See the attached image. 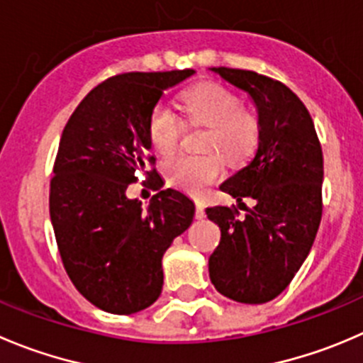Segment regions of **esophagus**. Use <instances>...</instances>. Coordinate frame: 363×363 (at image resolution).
I'll list each match as a JSON object with an SVG mask.
<instances>
[{
    "mask_svg": "<svg viewBox=\"0 0 363 363\" xmlns=\"http://www.w3.org/2000/svg\"><path fill=\"white\" fill-rule=\"evenodd\" d=\"M206 216V211H203V206L200 202H195V218H203Z\"/></svg>",
    "mask_w": 363,
    "mask_h": 363,
    "instance_id": "1",
    "label": "esophagus"
}]
</instances>
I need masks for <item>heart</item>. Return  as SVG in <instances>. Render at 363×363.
<instances>
[{
  "mask_svg": "<svg viewBox=\"0 0 363 363\" xmlns=\"http://www.w3.org/2000/svg\"><path fill=\"white\" fill-rule=\"evenodd\" d=\"M182 108L191 125L209 128L203 147L209 154H182L164 164L172 186L199 195L206 186L218 181L223 160L239 164L248 160L260 142V121L252 110L241 106V99L221 84H199L182 96ZM184 121L168 104H157L149 121V136L154 149L172 154L184 136Z\"/></svg>",
  "mask_w": 363,
  "mask_h": 363,
  "instance_id": "b5f03b06",
  "label": "heart"
}]
</instances>
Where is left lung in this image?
<instances>
[{
	"instance_id": "obj_1",
	"label": "left lung",
	"mask_w": 363,
	"mask_h": 363,
	"mask_svg": "<svg viewBox=\"0 0 363 363\" xmlns=\"http://www.w3.org/2000/svg\"><path fill=\"white\" fill-rule=\"evenodd\" d=\"M225 81L252 96L260 142L253 160L220 186L238 202L207 207L221 239L209 257L218 293L239 303H266L291 284L312 248L323 214V150L311 113L277 79L253 70L213 67ZM242 203H239L241 207Z\"/></svg>"
}]
</instances>
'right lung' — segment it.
<instances>
[{
    "label": "right lung",
    "mask_w": 363,
    "mask_h": 363,
    "mask_svg": "<svg viewBox=\"0 0 363 363\" xmlns=\"http://www.w3.org/2000/svg\"><path fill=\"white\" fill-rule=\"evenodd\" d=\"M193 69L108 77L74 110L62 133L49 188V214L70 282L110 314L143 311L163 289L161 259L191 225L195 206L163 189L143 209L125 189L154 175L149 121L164 90Z\"/></svg>",
    "instance_id": "obj_1"
}]
</instances>
